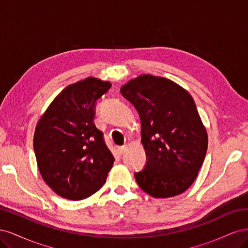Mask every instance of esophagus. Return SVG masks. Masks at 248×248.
<instances>
[{"label":"esophagus","mask_w":248,"mask_h":248,"mask_svg":"<svg viewBox=\"0 0 248 248\" xmlns=\"http://www.w3.org/2000/svg\"><path fill=\"white\" fill-rule=\"evenodd\" d=\"M126 149H127V147H126V146L119 147V148H118V151H119V153H120V154H124V153L126 152Z\"/></svg>","instance_id":"obj_1"}]
</instances>
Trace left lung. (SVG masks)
<instances>
[{
  "label": "left lung",
  "mask_w": 248,
  "mask_h": 248,
  "mask_svg": "<svg viewBox=\"0 0 248 248\" xmlns=\"http://www.w3.org/2000/svg\"><path fill=\"white\" fill-rule=\"evenodd\" d=\"M120 91L140 119L147 163L134 174L139 186L156 199L183 193L197 179L208 148L207 130L191 95L151 74L130 79Z\"/></svg>",
  "instance_id": "obj_1"
}]
</instances>
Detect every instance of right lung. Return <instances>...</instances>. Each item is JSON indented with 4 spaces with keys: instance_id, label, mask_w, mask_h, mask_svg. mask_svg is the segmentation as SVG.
Returning <instances> with one entry per match:
<instances>
[{
    "instance_id": "right-lung-1",
    "label": "right lung",
    "mask_w": 248,
    "mask_h": 248,
    "mask_svg": "<svg viewBox=\"0 0 248 248\" xmlns=\"http://www.w3.org/2000/svg\"><path fill=\"white\" fill-rule=\"evenodd\" d=\"M110 86L92 77L69 85L36 125L34 150L40 175L64 199L91 197L112 168L114 156L93 122L95 102Z\"/></svg>"
}]
</instances>
